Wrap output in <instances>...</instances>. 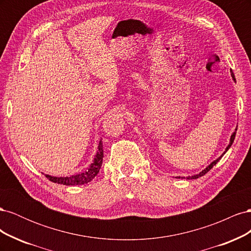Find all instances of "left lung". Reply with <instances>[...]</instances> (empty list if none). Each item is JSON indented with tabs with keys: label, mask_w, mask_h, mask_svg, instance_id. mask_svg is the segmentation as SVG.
I'll return each instance as SVG.
<instances>
[{
	"label": "left lung",
	"mask_w": 251,
	"mask_h": 251,
	"mask_svg": "<svg viewBox=\"0 0 251 251\" xmlns=\"http://www.w3.org/2000/svg\"><path fill=\"white\" fill-rule=\"evenodd\" d=\"M231 76H232V78H233V80L235 81V78H234V74L232 73V71H231ZM237 130H238V126H237V128H235V131L232 133V135H231V137H230V142H229V144H228V147H227L226 148V150H225V151H224V153L221 155V156H220L218 159H216V160L214 161V162H211L208 166H207V168L206 169H204L202 172H200L199 174H197V175H194V176H188V177H186V179L187 180H189V179H198L199 177H202V176H204V175L205 174H206L208 171H210L212 168H214V166L218 163V161L220 160V159H221L222 157H223V155L226 153V151H228L229 150V148L231 147V144H232V142H233V140H234V137H235V134H237ZM177 178H180V177H177Z\"/></svg>",
	"instance_id": "left-lung-1"
}]
</instances>
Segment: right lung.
I'll list each match as a JSON object with an SVG mask.
<instances>
[{"instance_id": "right-lung-1", "label": "right lung", "mask_w": 251, "mask_h": 251, "mask_svg": "<svg viewBox=\"0 0 251 251\" xmlns=\"http://www.w3.org/2000/svg\"><path fill=\"white\" fill-rule=\"evenodd\" d=\"M102 159H103V150H102V142L101 140L98 143V151L95 155V158L93 162L91 163L89 166V169L85 172L73 175V176L69 177H53L50 176V175H45L47 179L50 181L54 182V183L58 184H63V185H81V184H86L91 180H93V178L96 176V175L100 173V170L101 168L102 164Z\"/></svg>"}]
</instances>
